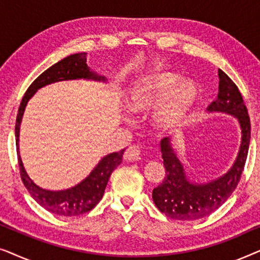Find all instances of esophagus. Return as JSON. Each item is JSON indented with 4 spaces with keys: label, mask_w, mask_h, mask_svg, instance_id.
Masks as SVG:
<instances>
[{
    "label": "esophagus",
    "mask_w": 260,
    "mask_h": 260,
    "mask_svg": "<svg viewBox=\"0 0 260 260\" xmlns=\"http://www.w3.org/2000/svg\"><path fill=\"white\" fill-rule=\"evenodd\" d=\"M124 158H125L126 161H138V159H141L140 148L131 145V147L127 148L125 152H124Z\"/></svg>",
    "instance_id": "obj_1"
}]
</instances>
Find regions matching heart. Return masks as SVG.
Here are the masks:
<instances>
[{
    "mask_svg": "<svg viewBox=\"0 0 260 260\" xmlns=\"http://www.w3.org/2000/svg\"><path fill=\"white\" fill-rule=\"evenodd\" d=\"M179 79L173 72L140 77L127 91V110L142 115L154 109L155 129L161 134L175 133L186 125L199 98L198 86L193 81Z\"/></svg>",
    "mask_w": 260,
    "mask_h": 260,
    "instance_id": "heart-1",
    "label": "heart"
}]
</instances>
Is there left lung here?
Masks as SVG:
<instances>
[{
    "instance_id": "8db88e82",
    "label": "left lung",
    "mask_w": 260,
    "mask_h": 260,
    "mask_svg": "<svg viewBox=\"0 0 260 260\" xmlns=\"http://www.w3.org/2000/svg\"><path fill=\"white\" fill-rule=\"evenodd\" d=\"M218 98L208 106L209 112H223L236 117L241 129V142L233 166L226 174L207 183L191 182L174 150L170 138L161 141V152L166 177L152 190L156 207L175 220H197L215 212L225 204L239 183L247 158L251 138V124L247 109L239 88L225 72L219 70Z\"/></svg>"
}]
</instances>
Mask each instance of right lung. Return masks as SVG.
<instances>
[{
  "label": "right lung",
  "mask_w": 260,
  "mask_h": 260,
  "mask_svg": "<svg viewBox=\"0 0 260 260\" xmlns=\"http://www.w3.org/2000/svg\"><path fill=\"white\" fill-rule=\"evenodd\" d=\"M74 79L106 81L105 77L98 76L87 66L86 53H77V54L69 55L67 58L60 60L59 62L54 63V65L46 70L44 73H41L31 83L20 104L15 124L17 159H19L21 180H22L24 187L27 188L31 198L41 207L47 209L48 212L54 213V214L63 216H77L90 212L92 208L95 207V205L102 200L103 195H104L106 184H108L112 172L122 163L123 154L124 150H125V149H123L118 152H112V154L106 155L105 157H103L99 161L97 167L92 170L86 179L78 183L77 186L69 188V189L47 190L37 186L29 179V176H28V174L23 168L19 151L20 124L21 120H22L27 103L39 88L44 87L46 85L56 83V81Z\"/></svg>",
  "instance_id": "obj_1"
}]
</instances>
